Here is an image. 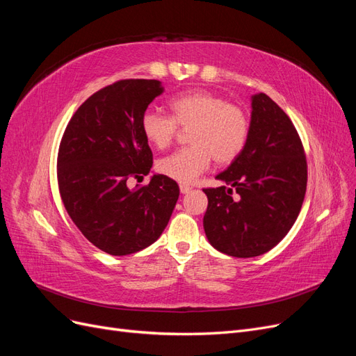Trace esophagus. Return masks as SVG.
Returning <instances> with one entry per match:
<instances>
[{
  "mask_svg": "<svg viewBox=\"0 0 356 356\" xmlns=\"http://www.w3.org/2000/svg\"><path fill=\"white\" fill-rule=\"evenodd\" d=\"M179 191L182 193V195H187L188 191H191V187L187 184H179Z\"/></svg>",
  "mask_w": 356,
  "mask_h": 356,
  "instance_id": "obj_1",
  "label": "esophagus"
}]
</instances>
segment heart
<instances>
[{
	"label": "heart",
	"instance_id": "obj_1",
	"mask_svg": "<svg viewBox=\"0 0 356 356\" xmlns=\"http://www.w3.org/2000/svg\"><path fill=\"white\" fill-rule=\"evenodd\" d=\"M170 117L148 110L141 118L147 143L159 149L170 145L177 126L188 127L190 147L179 148L157 161L160 174L182 184L195 181L208 169L212 157L220 165L238 157L250 136L246 113L222 96L208 90H195L169 101Z\"/></svg>",
	"mask_w": 356,
	"mask_h": 356
}]
</instances>
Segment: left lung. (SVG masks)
Returning a JSON list of instances; mask_svg holds the SVG:
<instances>
[{"label": "left lung", "instance_id": "8db88e82", "mask_svg": "<svg viewBox=\"0 0 356 356\" xmlns=\"http://www.w3.org/2000/svg\"><path fill=\"white\" fill-rule=\"evenodd\" d=\"M250 136L242 153L204 188L203 229L209 243L232 257L270 251L296 222L307 184L303 145L293 122L266 93L251 98Z\"/></svg>", "mask_w": 356, "mask_h": 356}]
</instances>
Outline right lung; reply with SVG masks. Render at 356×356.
<instances>
[{"label": "right lung", "mask_w": 356, "mask_h": 356, "mask_svg": "<svg viewBox=\"0 0 356 356\" xmlns=\"http://www.w3.org/2000/svg\"><path fill=\"white\" fill-rule=\"evenodd\" d=\"M159 80H120L86 99L74 113L58 154V184L68 215L84 238L110 255H129L154 243L169 222L179 187L154 174L141 118L163 93Z\"/></svg>", "instance_id": "add662e5"}]
</instances>
